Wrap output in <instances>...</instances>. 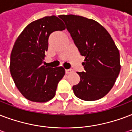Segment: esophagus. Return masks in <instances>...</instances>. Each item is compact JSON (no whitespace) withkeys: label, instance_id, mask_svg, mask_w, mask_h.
I'll use <instances>...</instances> for the list:
<instances>
[{"label":"esophagus","instance_id":"1","mask_svg":"<svg viewBox=\"0 0 132 132\" xmlns=\"http://www.w3.org/2000/svg\"><path fill=\"white\" fill-rule=\"evenodd\" d=\"M73 71V70L71 69H65V73H71Z\"/></svg>","mask_w":132,"mask_h":132}]
</instances>
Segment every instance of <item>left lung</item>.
Segmentation results:
<instances>
[{"instance_id":"1","label":"left lung","mask_w":132,"mask_h":132,"mask_svg":"<svg viewBox=\"0 0 132 132\" xmlns=\"http://www.w3.org/2000/svg\"><path fill=\"white\" fill-rule=\"evenodd\" d=\"M81 56L85 71L77 72L80 82L73 85L76 96L86 101L103 98L113 87L120 70V54L105 27L81 16L61 15Z\"/></svg>"}]
</instances>
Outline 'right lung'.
I'll list each match as a JSON object with an SVG mask.
<instances>
[{
	"mask_svg": "<svg viewBox=\"0 0 132 132\" xmlns=\"http://www.w3.org/2000/svg\"><path fill=\"white\" fill-rule=\"evenodd\" d=\"M64 29V23L57 16H45L29 23L15 41L10 56V73L16 87L27 100L45 103L54 97L65 70L43 63L50 35Z\"/></svg>",
	"mask_w": 132,
	"mask_h": 132,
	"instance_id": "right-lung-1",
	"label": "right lung"
}]
</instances>
